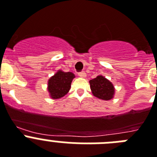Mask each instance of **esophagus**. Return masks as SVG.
<instances>
[{"mask_svg": "<svg viewBox=\"0 0 157 157\" xmlns=\"http://www.w3.org/2000/svg\"><path fill=\"white\" fill-rule=\"evenodd\" d=\"M78 76H80V77H82V78H86V74L84 71L78 72Z\"/></svg>", "mask_w": 157, "mask_h": 157, "instance_id": "1", "label": "esophagus"}]
</instances>
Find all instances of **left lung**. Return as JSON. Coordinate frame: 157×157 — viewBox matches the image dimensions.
Here are the masks:
<instances>
[{
	"label": "left lung",
	"instance_id": "8db88e82",
	"mask_svg": "<svg viewBox=\"0 0 157 157\" xmlns=\"http://www.w3.org/2000/svg\"><path fill=\"white\" fill-rule=\"evenodd\" d=\"M90 85L93 94L99 99L110 100L113 98L114 88L113 84L103 76H97L90 80Z\"/></svg>",
	"mask_w": 157,
	"mask_h": 157
}]
</instances>
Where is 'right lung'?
Instances as JSON below:
<instances>
[{
    "label": "right lung",
    "mask_w": 157,
    "mask_h": 157,
    "mask_svg": "<svg viewBox=\"0 0 157 157\" xmlns=\"http://www.w3.org/2000/svg\"><path fill=\"white\" fill-rule=\"evenodd\" d=\"M75 75L71 72H63L59 71L54 76L48 81V91L50 92L51 97L54 99L63 97L69 91L71 84Z\"/></svg>",
    "instance_id": "add662e5"
}]
</instances>
